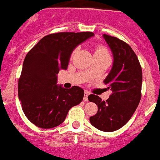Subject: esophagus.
I'll return each instance as SVG.
<instances>
[{"instance_id": "34e87169", "label": "esophagus", "mask_w": 160, "mask_h": 160, "mask_svg": "<svg viewBox=\"0 0 160 160\" xmlns=\"http://www.w3.org/2000/svg\"><path fill=\"white\" fill-rule=\"evenodd\" d=\"M89 95V92H88V91H85L84 92V101H88V96Z\"/></svg>"}]
</instances>
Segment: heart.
I'll use <instances>...</instances> for the list:
<instances>
[{
  "mask_svg": "<svg viewBox=\"0 0 160 160\" xmlns=\"http://www.w3.org/2000/svg\"><path fill=\"white\" fill-rule=\"evenodd\" d=\"M76 51H77V49H76L75 50L73 51V53H72V55L74 54V53H76ZM96 54H102V55H109V53H108V51H107V49H106L105 47L103 46H98L96 48V49H95L94 51V55Z\"/></svg>",
  "mask_w": 160,
  "mask_h": 160,
  "instance_id": "heart-1",
  "label": "heart"
}]
</instances>
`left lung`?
<instances>
[{"mask_svg":"<svg viewBox=\"0 0 160 160\" xmlns=\"http://www.w3.org/2000/svg\"><path fill=\"white\" fill-rule=\"evenodd\" d=\"M103 38L114 58L112 68L104 80L112 93L106 101L94 94L88 97L98 106V112L89 121L101 131L114 132L131 119L140 102L142 72L136 53L127 43L106 34Z\"/></svg>","mask_w":160,"mask_h":160,"instance_id":"8db88e82","label":"left lung"}]
</instances>
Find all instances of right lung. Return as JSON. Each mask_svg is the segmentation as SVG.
<instances>
[{
	"instance_id": "obj_1",
	"label": "right lung",
	"mask_w": 160,
	"mask_h": 160,
	"mask_svg": "<svg viewBox=\"0 0 160 160\" xmlns=\"http://www.w3.org/2000/svg\"><path fill=\"white\" fill-rule=\"evenodd\" d=\"M94 34L91 32H58L43 37L25 57L18 93L24 114L41 128L57 127L69 110L83 100V88L57 84L60 69L66 70L74 49Z\"/></svg>"
}]
</instances>
